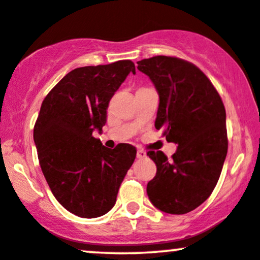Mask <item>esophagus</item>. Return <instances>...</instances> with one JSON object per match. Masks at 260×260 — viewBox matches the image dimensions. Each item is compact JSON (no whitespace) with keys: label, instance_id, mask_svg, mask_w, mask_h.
Listing matches in <instances>:
<instances>
[{"label":"esophagus","instance_id":"esophagus-1","mask_svg":"<svg viewBox=\"0 0 260 260\" xmlns=\"http://www.w3.org/2000/svg\"><path fill=\"white\" fill-rule=\"evenodd\" d=\"M145 156H147V154H145V151L142 150V149H139V150L137 151V157H138V159H143V157Z\"/></svg>","mask_w":260,"mask_h":260}]
</instances>
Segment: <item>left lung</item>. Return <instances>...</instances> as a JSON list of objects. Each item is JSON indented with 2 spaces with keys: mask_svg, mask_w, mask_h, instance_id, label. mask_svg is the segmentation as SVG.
Instances as JSON below:
<instances>
[{
  "mask_svg": "<svg viewBox=\"0 0 260 260\" xmlns=\"http://www.w3.org/2000/svg\"><path fill=\"white\" fill-rule=\"evenodd\" d=\"M159 92L155 128L178 145L171 159L149 150L156 175L147 186L149 199L168 214L189 213L213 193L228 154L226 111L219 92L196 64L174 56L137 62Z\"/></svg>",
  "mask_w": 260,
  "mask_h": 260,
  "instance_id": "8db88e82",
  "label": "left lung"
}]
</instances>
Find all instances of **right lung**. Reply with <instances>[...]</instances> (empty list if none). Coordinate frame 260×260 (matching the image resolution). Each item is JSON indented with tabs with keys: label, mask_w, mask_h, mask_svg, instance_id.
<instances>
[{
	"label": "right lung",
	"mask_w": 260,
	"mask_h": 260,
	"mask_svg": "<svg viewBox=\"0 0 260 260\" xmlns=\"http://www.w3.org/2000/svg\"><path fill=\"white\" fill-rule=\"evenodd\" d=\"M136 67L131 59L67 73L45 96L34 126L40 168L52 194L74 215L98 217L112 209L137 149H107L92 137L103 129L115 91Z\"/></svg>",
	"instance_id": "1"
}]
</instances>
